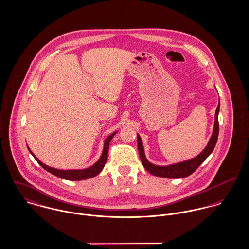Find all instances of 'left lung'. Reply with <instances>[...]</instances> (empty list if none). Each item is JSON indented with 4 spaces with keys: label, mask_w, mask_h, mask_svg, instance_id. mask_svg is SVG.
<instances>
[{
    "label": "left lung",
    "mask_w": 249,
    "mask_h": 249,
    "mask_svg": "<svg viewBox=\"0 0 249 249\" xmlns=\"http://www.w3.org/2000/svg\"><path fill=\"white\" fill-rule=\"evenodd\" d=\"M218 112H219V102H218V106L216 107L215 115H214L213 134L211 136V139L208 142L207 146L196 157L187 160V161H184V162H180V163L166 166V167L156 166V165L149 163L144 156L141 137L139 135H137L138 150H139V155H140V159L142 161L143 168L149 174H151L155 177H159V178H182L191 176L204 162V160L212 153V151L214 148V145L217 141V136H218Z\"/></svg>",
    "instance_id": "obj_1"
}]
</instances>
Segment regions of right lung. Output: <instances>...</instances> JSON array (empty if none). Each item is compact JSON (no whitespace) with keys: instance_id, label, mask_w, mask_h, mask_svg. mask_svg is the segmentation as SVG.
Masks as SVG:
<instances>
[{"instance_id":"add662e5","label":"right lung","mask_w":249,"mask_h":249,"mask_svg":"<svg viewBox=\"0 0 249 249\" xmlns=\"http://www.w3.org/2000/svg\"><path fill=\"white\" fill-rule=\"evenodd\" d=\"M116 134V132L112 133L110 136H108L106 139L105 142V146H104V151L103 154L101 156V158L98 160V162L93 165L92 167L88 168V169H84V170H71V171H61V170H56L51 167L46 166L45 164H43L42 162H40V160L36 157V155L31 151V149L29 148V150L31 151V153L33 154V156L36 158V161L38 162V164L45 169L46 171H48L49 173H51L52 175L57 177V178H62V179H67V180H71V181H78V180H83V179H88V178H94L97 175H99L102 170L104 169L106 163H107V156H108V148H109V143L110 141L112 140L113 136Z\"/></svg>"}]
</instances>
